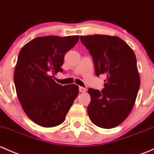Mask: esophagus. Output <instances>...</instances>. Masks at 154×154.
I'll return each mask as SVG.
<instances>
[{
  "label": "esophagus",
  "mask_w": 154,
  "mask_h": 154,
  "mask_svg": "<svg viewBox=\"0 0 154 154\" xmlns=\"http://www.w3.org/2000/svg\"><path fill=\"white\" fill-rule=\"evenodd\" d=\"M79 91H80V92H85V91H86V88H84V87L80 86L79 87Z\"/></svg>",
  "instance_id": "1"
}]
</instances>
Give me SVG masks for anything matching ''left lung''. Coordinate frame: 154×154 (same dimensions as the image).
I'll return each instance as SVG.
<instances>
[{
	"mask_svg": "<svg viewBox=\"0 0 154 154\" xmlns=\"http://www.w3.org/2000/svg\"><path fill=\"white\" fill-rule=\"evenodd\" d=\"M80 38L92 57L96 75L106 76L101 91L88 89L90 120L101 128L117 127L131 112L140 86L136 55L117 36L96 34Z\"/></svg>",
	"mask_w": 154,
	"mask_h": 154,
	"instance_id": "1",
	"label": "left lung"
}]
</instances>
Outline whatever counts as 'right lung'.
Here are the masks:
<instances>
[{"label": "right lung", "mask_w": 154, "mask_h": 154, "mask_svg": "<svg viewBox=\"0 0 154 154\" xmlns=\"http://www.w3.org/2000/svg\"><path fill=\"white\" fill-rule=\"evenodd\" d=\"M78 39L79 35L36 37L20 51L14 73L17 95L24 112L39 126L63 123L78 95V86H63L53 79L63 71L65 54Z\"/></svg>", "instance_id": "1"}]
</instances>
